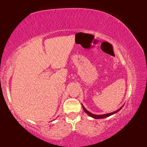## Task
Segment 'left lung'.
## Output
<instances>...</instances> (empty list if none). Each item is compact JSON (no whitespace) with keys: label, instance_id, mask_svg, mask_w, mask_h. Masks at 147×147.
<instances>
[{"label":"left lung","instance_id":"1","mask_svg":"<svg viewBox=\"0 0 147 147\" xmlns=\"http://www.w3.org/2000/svg\"><path fill=\"white\" fill-rule=\"evenodd\" d=\"M123 106H124V105H123ZM123 106H122V107H121V108H119V109H117V111H114V112H111V113H106V114H103V115H94V114L91 113V112H89V111H88V110H87V109L85 108V107H84L83 105H82V108H83V109H84V111H85V112H86L87 114H88V115L91 117H93V118H94V119H104V118L108 117H109V116L113 115V114L117 113L119 111L121 110V109H122V108H123Z\"/></svg>","mask_w":147,"mask_h":147}]
</instances>
